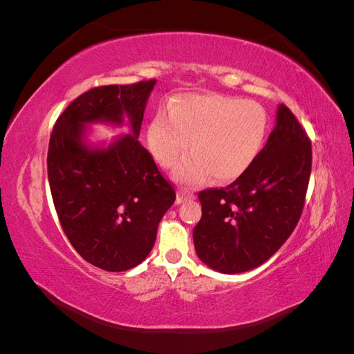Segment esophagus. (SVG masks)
I'll list each match as a JSON object with an SVG mask.
<instances>
[{
    "mask_svg": "<svg viewBox=\"0 0 354 354\" xmlns=\"http://www.w3.org/2000/svg\"><path fill=\"white\" fill-rule=\"evenodd\" d=\"M190 199H194V195H192V194H187L186 190H180L178 194H177V199H176V202H177V205H178V203H183V202L190 201Z\"/></svg>",
    "mask_w": 354,
    "mask_h": 354,
    "instance_id": "esophagus-1",
    "label": "esophagus"
}]
</instances>
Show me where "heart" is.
Instances as JSON below:
<instances>
[{"instance_id":"obj_1","label":"heart","mask_w":354,"mask_h":354,"mask_svg":"<svg viewBox=\"0 0 354 354\" xmlns=\"http://www.w3.org/2000/svg\"><path fill=\"white\" fill-rule=\"evenodd\" d=\"M269 131L261 104L223 94H180L147 128V143L159 165H174L190 142L192 155L173 177L192 186L211 176L220 183L241 177L259 158Z\"/></svg>"}]
</instances>
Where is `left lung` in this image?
I'll return each mask as SVG.
<instances>
[{"instance_id":"1","label":"left lung","mask_w":354,"mask_h":354,"mask_svg":"<svg viewBox=\"0 0 354 354\" xmlns=\"http://www.w3.org/2000/svg\"><path fill=\"white\" fill-rule=\"evenodd\" d=\"M312 145L285 104L254 164L223 189L199 192L195 250L209 269L234 274L266 263L291 236L303 212Z\"/></svg>"}]
</instances>
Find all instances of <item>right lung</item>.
Masks as SVG:
<instances>
[{"label": "right lung", "instance_id": "obj_1", "mask_svg": "<svg viewBox=\"0 0 354 354\" xmlns=\"http://www.w3.org/2000/svg\"><path fill=\"white\" fill-rule=\"evenodd\" d=\"M156 81L104 85L81 94L53 128L47 171L62 229L85 261L106 272H125L145 261L160 218L176 192L138 142ZM131 133L111 141L89 140L91 127Z\"/></svg>", "mask_w": 354, "mask_h": 354}]
</instances>
